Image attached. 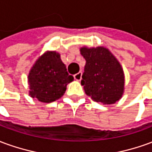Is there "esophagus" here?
<instances>
[{"instance_id":"34e87169","label":"esophagus","mask_w":152,"mask_h":152,"mask_svg":"<svg viewBox=\"0 0 152 152\" xmlns=\"http://www.w3.org/2000/svg\"><path fill=\"white\" fill-rule=\"evenodd\" d=\"M81 76H82V72H79L78 73H76L74 75V78L77 80V81H80L81 80Z\"/></svg>"}]
</instances>
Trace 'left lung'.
<instances>
[{
	"label": "left lung",
	"instance_id": "obj_1",
	"mask_svg": "<svg viewBox=\"0 0 152 152\" xmlns=\"http://www.w3.org/2000/svg\"><path fill=\"white\" fill-rule=\"evenodd\" d=\"M80 53L86 61L81 80L86 94L102 104L119 101L124 93V75L115 57L102 46H84Z\"/></svg>",
	"mask_w": 152,
	"mask_h": 152
}]
</instances>
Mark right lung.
Segmentation results:
<instances>
[{"label": "right lung", "mask_w": 152, "mask_h": 152, "mask_svg": "<svg viewBox=\"0 0 152 152\" xmlns=\"http://www.w3.org/2000/svg\"><path fill=\"white\" fill-rule=\"evenodd\" d=\"M56 51H47L29 72V95L42 102H52L64 94L67 84L73 81Z\"/></svg>", "instance_id": "obj_1"}]
</instances>
